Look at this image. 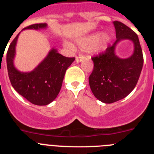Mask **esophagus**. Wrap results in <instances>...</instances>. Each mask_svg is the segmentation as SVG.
<instances>
[{"instance_id": "esophagus-1", "label": "esophagus", "mask_w": 154, "mask_h": 154, "mask_svg": "<svg viewBox=\"0 0 154 154\" xmlns=\"http://www.w3.org/2000/svg\"><path fill=\"white\" fill-rule=\"evenodd\" d=\"M82 61V57H76L75 58V62H80Z\"/></svg>"}]
</instances>
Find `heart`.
Segmentation results:
<instances>
[{"mask_svg":"<svg viewBox=\"0 0 154 154\" xmlns=\"http://www.w3.org/2000/svg\"><path fill=\"white\" fill-rule=\"evenodd\" d=\"M112 40V37L109 33H96L85 38L79 41L78 44L82 49L91 50L96 48L97 51H103L106 49L109 44ZM68 48H72L69 43H65Z\"/></svg>","mask_w":154,"mask_h":154,"instance_id":"obj_1","label":"heart"}]
</instances>
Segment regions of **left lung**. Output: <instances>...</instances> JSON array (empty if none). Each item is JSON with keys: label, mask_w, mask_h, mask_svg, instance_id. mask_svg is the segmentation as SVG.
Wrapping results in <instances>:
<instances>
[{"label": "left lung", "mask_w": 154, "mask_h": 154, "mask_svg": "<svg viewBox=\"0 0 154 154\" xmlns=\"http://www.w3.org/2000/svg\"><path fill=\"white\" fill-rule=\"evenodd\" d=\"M116 41L104 53L92 58V72L89 77L91 90L96 99L104 103H112L127 96L138 82L143 57L138 36L132 29L120 21H113ZM130 40L134 45L133 55L121 59L115 54L119 41Z\"/></svg>", "instance_id": "obj_1"}]
</instances>
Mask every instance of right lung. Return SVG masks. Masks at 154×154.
<instances>
[{"label": "right lung", "mask_w": 154, "mask_h": 154, "mask_svg": "<svg viewBox=\"0 0 154 154\" xmlns=\"http://www.w3.org/2000/svg\"><path fill=\"white\" fill-rule=\"evenodd\" d=\"M47 27V24L41 23L31 24L23 30H40ZM20 33L12 41L7 52V67L11 83L14 89L30 103L46 106L54 101L58 95L65 72L75 58L63 56L53 48L34 70L28 72H20L14 64Z\"/></svg>", "instance_id": "1"}]
</instances>
